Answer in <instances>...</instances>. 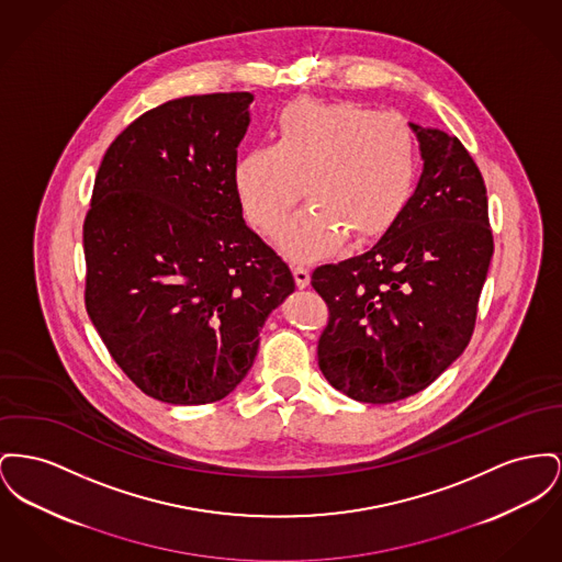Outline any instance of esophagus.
I'll list each match as a JSON object with an SVG mask.
<instances>
[{
    "label": "esophagus",
    "instance_id": "obj_1",
    "mask_svg": "<svg viewBox=\"0 0 562 562\" xmlns=\"http://www.w3.org/2000/svg\"><path fill=\"white\" fill-rule=\"evenodd\" d=\"M293 276H295L299 289H305L310 284V269L305 265H295Z\"/></svg>",
    "mask_w": 562,
    "mask_h": 562
}]
</instances>
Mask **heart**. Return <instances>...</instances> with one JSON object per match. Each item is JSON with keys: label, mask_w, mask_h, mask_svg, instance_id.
<instances>
[{"label": "heart", "mask_w": 562, "mask_h": 562, "mask_svg": "<svg viewBox=\"0 0 562 562\" xmlns=\"http://www.w3.org/2000/svg\"><path fill=\"white\" fill-rule=\"evenodd\" d=\"M418 142L398 114L355 101L303 100L276 119L273 144H255L233 167L246 218L273 233L303 195L280 244L293 259H312L344 235L369 241L389 232L414 195Z\"/></svg>", "instance_id": "1"}]
</instances>
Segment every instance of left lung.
I'll list each match as a JSON object with an SVG mask.
<instances>
[{"instance_id":"obj_1","label":"left lung","mask_w":562,"mask_h":562,"mask_svg":"<svg viewBox=\"0 0 562 562\" xmlns=\"http://www.w3.org/2000/svg\"><path fill=\"white\" fill-rule=\"evenodd\" d=\"M409 127L425 171L401 218L369 252L312 273L329 307L321 371L363 403L416 395L461 357L495 250L469 150L457 135Z\"/></svg>"}]
</instances>
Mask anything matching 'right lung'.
I'll use <instances>...</instances> for the list:
<instances>
[{
	"instance_id": "add662e5",
	"label": "right lung",
	"mask_w": 562,
	"mask_h": 562,
	"mask_svg": "<svg viewBox=\"0 0 562 562\" xmlns=\"http://www.w3.org/2000/svg\"><path fill=\"white\" fill-rule=\"evenodd\" d=\"M252 95L166 101L116 135L82 227L85 305L133 384L173 405L229 395L295 291L233 187Z\"/></svg>"
}]
</instances>
